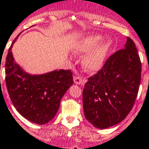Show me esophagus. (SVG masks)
<instances>
[{
	"label": "esophagus",
	"mask_w": 149,
	"mask_h": 149,
	"mask_svg": "<svg viewBox=\"0 0 149 149\" xmlns=\"http://www.w3.org/2000/svg\"><path fill=\"white\" fill-rule=\"evenodd\" d=\"M73 80H74V82L76 83V84H84L85 83V79H83L82 78V77H79V76H75L74 77H73Z\"/></svg>",
	"instance_id": "1"
}]
</instances>
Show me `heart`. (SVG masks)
Listing matches in <instances>:
<instances>
[{
    "mask_svg": "<svg viewBox=\"0 0 149 149\" xmlns=\"http://www.w3.org/2000/svg\"><path fill=\"white\" fill-rule=\"evenodd\" d=\"M102 40L101 36H90L81 39L75 45L74 52L77 54H82L90 51L82 61L83 67L87 70H97L102 67L111 49L112 42L107 40L100 44Z\"/></svg>",
    "mask_w": 149,
    "mask_h": 149,
    "instance_id": "obj_1",
    "label": "heart"
}]
</instances>
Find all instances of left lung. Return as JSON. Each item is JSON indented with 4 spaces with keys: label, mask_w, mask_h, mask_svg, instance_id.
Listing matches in <instances>:
<instances>
[{
    "label": "left lung",
    "mask_w": 149,
    "mask_h": 149,
    "mask_svg": "<svg viewBox=\"0 0 149 149\" xmlns=\"http://www.w3.org/2000/svg\"><path fill=\"white\" fill-rule=\"evenodd\" d=\"M140 57L127 37L124 48L111 54L88 79L82 91L85 117L98 129L120 123L134 105L141 80Z\"/></svg>",
    "instance_id": "8db88e82"
}]
</instances>
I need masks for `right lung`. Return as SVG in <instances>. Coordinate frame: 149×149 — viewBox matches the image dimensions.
I'll return each instance as SVG.
<instances>
[{
    "label": "right lung",
    "instance_id": "right-lung-1",
    "mask_svg": "<svg viewBox=\"0 0 149 149\" xmlns=\"http://www.w3.org/2000/svg\"><path fill=\"white\" fill-rule=\"evenodd\" d=\"M6 63V86L9 95L19 113L32 123L45 124L55 117L61 100L73 83L71 70H60L39 76H31L15 63L11 48Z\"/></svg>",
    "mask_w": 149,
    "mask_h": 149
}]
</instances>
